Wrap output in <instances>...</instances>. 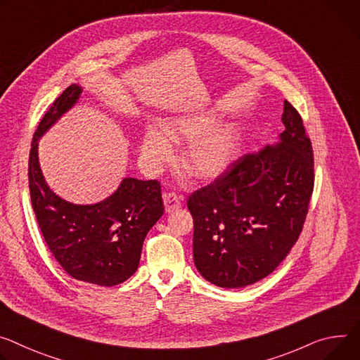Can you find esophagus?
Wrapping results in <instances>:
<instances>
[{"instance_id":"esophagus-1","label":"esophagus","mask_w":360,"mask_h":360,"mask_svg":"<svg viewBox=\"0 0 360 360\" xmlns=\"http://www.w3.org/2000/svg\"><path fill=\"white\" fill-rule=\"evenodd\" d=\"M163 205H165V211L169 214V212H174L175 210H178L181 207V198L178 197V195L175 192H167L163 193Z\"/></svg>"}]
</instances>
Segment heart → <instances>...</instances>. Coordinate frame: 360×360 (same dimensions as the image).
<instances>
[{
    "mask_svg": "<svg viewBox=\"0 0 360 360\" xmlns=\"http://www.w3.org/2000/svg\"><path fill=\"white\" fill-rule=\"evenodd\" d=\"M211 115H197L163 123L169 138L174 141L189 139L184 162L186 168L201 179H214L222 175L236 159L240 148L238 127L233 123L210 127L214 123ZM174 149L169 139L160 129L150 126L141 143V162L149 175H155L172 158Z\"/></svg>",
    "mask_w": 360,
    "mask_h": 360,
    "instance_id": "heart-1",
    "label": "heart"
}]
</instances>
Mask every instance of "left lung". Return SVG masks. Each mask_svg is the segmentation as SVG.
Masks as SVG:
<instances>
[{
	"label": "left lung",
	"mask_w": 360,
	"mask_h": 360,
	"mask_svg": "<svg viewBox=\"0 0 360 360\" xmlns=\"http://www.w3.org/2000/svg\"><path fill=\"white\" fill-rule=\"evenodd\" d=\"M276 145L236 160L188 200L193 263L210 283L238 288L271 274L299 240L314 185L311 142L287 101Z\"/></svg>",
	"instance_id": "1"
}]
</instances>
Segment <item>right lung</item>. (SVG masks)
<instances>
[{"label": "right lung", "mask_w": 360, "mask_h": 360, "mask_svg": "<svg viewBox=\"0 0 360 360\" xmlns=\"http://www.w3.org/2000/svg\"><path fill=\"white\" fill-rule=\"evenodd\" d=\"M83 89L64 90L41 119L31 142L28 185L44 241L57 263L76 280L112 287L135 274L146 234L163 215L160 184L123 178L103 201L79 205L47 185L39 162V141L80 99Z\"/></svg>", "instance_id": "1"}]
</instances>
